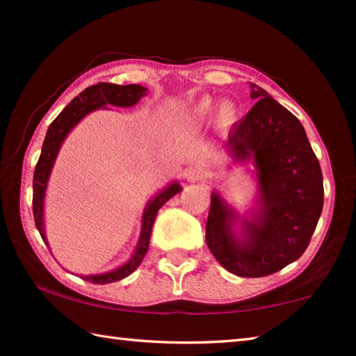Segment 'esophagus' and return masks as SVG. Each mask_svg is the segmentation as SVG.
Here are the masks:
<instances>
[{
    "mask_svg": "<svg viewBox=\"0 0 356 356\" xmlns=\"http://www.w3.org/2000/svg\"><path fill=\"white\" fill-rule=\"evenodd\" d=\"M207 177V171L202 166H191L185 171V179L188 182H201Z\"/></svg>",
    "mask_w": 356,
    "mask_h": 356,
    "instance_id": "obj_1",
    "label": "esophagus"
}]
</instances>
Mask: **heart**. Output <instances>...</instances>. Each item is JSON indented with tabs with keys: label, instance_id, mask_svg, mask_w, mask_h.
Listing matches in <instances>:
<instances>
[{
	"label": "heart",
	"instance_id": "obj_1",
	"mask_svg": "<svg viewBox=\"0 0 356 356\" xmlns=\"http://www.w3.org/2000/svg\"><path fill=\"white\" fill-rule=\"evenodd\" d=\"M212 111H213V102L210 99H202L195 108V113L201 118L209 116ZM216 116H218V119L222 124H234L237 120L238 113H237V108L234 106V104H231V102H225V104L220 105Z\"/></svg>",
	"mask_w": 356,
	"mask_h": 356
}]
</instances>
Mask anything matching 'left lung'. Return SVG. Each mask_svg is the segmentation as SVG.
Masks as SVG:
<instances>
[{
  "mask_svg": "<svg viewBox=\"0 0 356 356\" xmlns=\"http://www.w3.org/2000/svg\"><path fill=\"white\" fill-rule=\"evenodd\" d=\"M250 88L256 105L229 131L225 149L234 165L254 166L257 197L240 215L212 191L206 242L227 272L261 278L308 248L323 207V179L300 120L257 84Z\"/></svg>",
  "mask_w": 356,
  "mask_h": 356,
  "instance_id": "obj_1",
  "label": "left lung"
}]
</instances>
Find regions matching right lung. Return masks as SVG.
<instances>
[{
  "label": "right lung",
  "instance_id": "add662e5",
  "mask_svg": "<svg viewBox=\"0 0 356 356\" xmlns=\"http://www.w3.org/2000/svg\"><path fill=\"white\" fill-rule=\"evenodd\" d=\"M147 94V88L141 86V84H113V83H97L84 89L76 97L70 102V104L59 113V116L53 120L50 127L47 130L44 144H42V152L39 156L38 165L34 170V179H33V212H34V222L35 227L40 234L42 240L48 246L47 236H45V222H44V204H45V193L48 186V180L51 176V170L55 166L56 156L59 154L63 143L75 125L80 122L81 119L88 116L89 113L95 110H108V105L119 106V108H131L135 106L140 99ZM182 191V186L174 180L168 186L147 202L144 207V212L141 216V232L140 238H138L136 248L131 252V256L127 262H124L119 267L110 270L105 273L97 275H80L84 281L94 282V284H110V282H116L119 280L127 278L135 270L140 267L144 256H146L149 248L150 232H152V226L155 221V216L159 210L163 207V204L171 200L174 195Z\"/></svg>",
  "mask_w": 356,
  "mask_h": 356
}]
</instances>
